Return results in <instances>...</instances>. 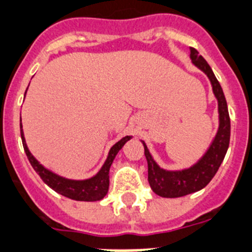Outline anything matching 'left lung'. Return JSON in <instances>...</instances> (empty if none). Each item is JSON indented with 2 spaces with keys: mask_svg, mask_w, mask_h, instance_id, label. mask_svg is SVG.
<instances>
[{
  "mask_svg": "<svg viewBox=\"0 0 252 252\" xmlns=\"http://www.w3.org/2000/svg\"><path fill=\"white\" fill-rule=\"evenodd\" d=\"M190 57L193 64L204 71L211 81L212 91L215 94L219 102L220 126H219L215 140L204 158L192 167L182 170V171H166L158 167L154 158H151L145 142H142L145 147L147 166H149V184L152 191L162 197H181V196L204 189L218 172L227 152L228 144H230V116H228L227 103H226L222 89L206 60L201 55H198V52L193 47H190Z\"/></svg>",
  "mask_w": 252,
  "mask_h": 252,
  "instance_id": "left-lung-1",
  "label": "left lung"
}]
</instances>
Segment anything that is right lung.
Returning <instances> with one entry per match:
<instances>
[{"label":"right lung","instance_id":"add662e5","mask_svg":"<svg viewBox=\"0 0 252 252\" xmlns=\"http://www.w3.org/2000/svg\"><path fill=\"white\" fill-rule=\"evenodd\" d=\"M20 128H21V138H22V145H24L25 152L27 155L30 163L32 167L34 168V171L40 175L42 181L46 185H48L52 190L56 192L61 193L62 196H66L68 198H72L76 201H98L101 198L106 196L108 191V186H110V180H108V172H110V166L116 158L117 152L122 149L126 142L131 138V136H126V137L121 138L117 144L111 147L110 152H108L107 160L103 163L102 168H101L98 174L96 176L91 177L89 180H81V181H76V180H68L64 177L59 176V175L54 174V172L48 171L41 165L36 158L31 155V152L27 149L26 141H25L24 132H22V124L20 120Z\"/></svg>","mask_w":252,"mask_h":252}]
</instances>
